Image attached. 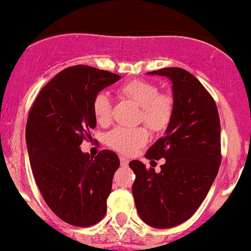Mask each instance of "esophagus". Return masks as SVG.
Masks as SVG:
<instances>
[{"label": "esophagus", "mask_w": 251, "mask_h": 251, "mask_svg": "<svg viewBox=\"0 0 251 251\" xmlns=\"http://www.w3.org/2000/svg\"><path fill=\"white\" fill-rule=\"evenodd\" d=\"M120 162H121L122 167H126V166L129 165V159L125 157H120Z\"/></svg>", "instance_id": "obj_1"}]
</instances>
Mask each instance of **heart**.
I'll return each mask as SVG.
<instances>
[{"mask_svg":"<svg viewBox=\"0 0 251 251\" xmlns=\"http://www.w3.org/2000/svg\"><path fill=\"white\" fill-rule=\"evenodd\" d=\"M120 96L125 97L140 106L139 120L144 121L149 129L161 132L171 124L175 112V98L168 92H158L157 84L144 79H132L119 88ZM112 103L106 93L97 94L93 100V115L97 122L106 125L111 120ZM149 140L147 126L125 127L117 126L107 134L108 147L121 154L131 155Z\"/></svg>","mask_w":251,"mask_h":251,"instance_id":"obj_1","label":"heart"}]
</instances>
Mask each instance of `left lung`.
<instances>
[{
  "label": "left lung",
  "instance_id": "left-lung-1",
  "mask_svg": "<svg viewBox=\"0 0 251 251\" xmlns=\"http://www.w3.org/2000/svg\"><path fill=\"white\" fill-rule=\"evenodd\" d=\"M149 74L171 79L175 112L166 135L145 154L148 159L166 158L161 172L140 161L129 163L135 174L132 195L147 225L170 228L197 212L218 174L222 159L220 115L213 97L189 71L166 67Z\"/></svg>",
  "mask_w": 251,
  "mask_h": 251
}]
</instances>
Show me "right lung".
Here are the masks:
<instances>
[{
  "mask_svg": "<svg viewBox=\"0 0 251 251\" xmlns=\"http://www.w3.org/2000/svg\"><path fill=\"white\" fill-rule=\"evenodd\" d=\"M120 75L76 65L58 73L39 92L28 115L25 138L31 171L50 210L64 222L89 227L107 212L120 159L115 151L83 153L97 125L93 100Z\"/></svg>",
  "mask_w": 251,
  "mask_h": 251,
  "instance_id": "obj_1",
  "label": "right lung"
}]
</instances>
